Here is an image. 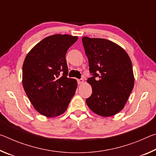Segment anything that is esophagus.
I'll return each instance as SVG.
<instances>
[{
	"mask_svg": "<svg viewBox=\"0 0 156 156\" xmlns=\"http://www.w3.org/2000/svg\"><path fill=\"white\" fill-rule=\"evenodd\" d=\"M84 83V80L83 78H81V79H80V80H78V83L79 84H82Z\"/></svg>",
	"mask_w": 156,
	"mask_h": 156,
	"instance_id": "1",
	"label": "esophagus"
}]
</instances>
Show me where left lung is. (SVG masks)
<instances>
[{
    "label": "left lung",
    "mask_w": 156,
    "mask_h": 156,
    "mask_svg": "<svg viewBox=\"0 0 156 156\" xmlns=\"http://www.w3.org/2000/svg\"><path fill=\"white\" fill-rule=\"evenodd\" d=\"M82 41L94 76L87 80L92 94L86 103L97 115H114L125 106L134 86L130 58L122 47L107 39L83 36Z\"/></svg>",
    "instance_id": "8db88e82"
}]
</instances>
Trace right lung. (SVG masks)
<instances>
[{"instance_id":"right-lung-1","label":"right lung","mask_w":156,"mask_h":156,"mask_svg":"<svg viewBox=\"0 0 156 156\" xmlns=\"http://www.w3.org/2000/svg\"><path fill=\"white\" fill-rule=\"evenodd\" d=\"M78 36L55 34L36 44L26 56L23 65V86L37 112L54 118L67 110L78 83L67 78L65 56Z\"/></svg>"}]
</instances>
